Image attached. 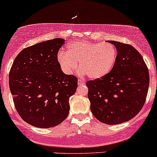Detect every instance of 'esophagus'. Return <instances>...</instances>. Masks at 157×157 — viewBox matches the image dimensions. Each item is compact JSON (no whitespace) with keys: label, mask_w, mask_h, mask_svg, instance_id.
Listing matches in <instances>:
<instances>
[{"label":"esophagus","mask_w":157,"mask_h":157,"mask_svg":"<svg viewBox=\"0 0 157 157\" xmlns=\"http://www.w3.org/2000/svg\"><path fill=\"white\" fill-rule=\"evenodd\" d=\"M85 84V83H84V81H83V80H78V85H84Z\"/></svg>","instance_id":"esophagus-1"}]
</instances>
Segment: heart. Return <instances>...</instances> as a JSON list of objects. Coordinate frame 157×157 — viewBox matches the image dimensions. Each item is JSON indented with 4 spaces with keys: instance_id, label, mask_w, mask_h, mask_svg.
Here are the masks:
<instances>
[{
    "instance_id": "heart-1",
    "label": "heart",
    "mask_w": 157,
    "mask_h": 157,
    "mask_svg": "<svg viewBox=\"0 0 157 157\" xmlns=\"http://www.w3.org/2000/svg\"><path fill=\"white\" fill-rule=\"evenodd\" d=\"M117 60V50L109 43H94L87 40L70 43L67 53L60 51L57 61L62 71L71 74L77 69L91 79H100L107 75Z\"/></svg>"
}]
</instances>
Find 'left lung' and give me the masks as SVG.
Here are the masks:
<instances>
[{
    "label": "left lung",
    "instance_id": "1",
    "mask_svg": "<svg viewBox=\"0 0 157 157\" xmlns=\"http://www.w3.org/2000/svg\"><path fill=\"white\" fill-rule=\"evenodd\" d=\"M115 46L117 60L105 77L86 82L93 115L100 122L116 125L127 122L142 109L150 76L141 54L133 46L108 40Z\"/></svg>",
    "mask_w": 157,
    "mask_h": 157
}]
</instances>
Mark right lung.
<instances>
[{
  "label": "right lung",
  "instance_id": "obj_1",
  "mask_svg": "<svg viewBox=\"0 0 157 157\" xmlns=\"http://www.w3.org/2000/svg\"><path fill=\"white\" fill-rule=\"evenodd\" d=\"M63 43L55 38L24 48L10 68L9 86L15 108L26 123L38 128L61 124L77 90V78L65 74L57 61Z\"/></svg>",
  "mask_w": 157,
  "mask_h": 157
}]
</instances>
